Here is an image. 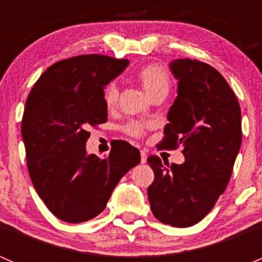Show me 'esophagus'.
<instances>
[{
  "instance_id": "1",
  "label": "esophagus",
  "mask_w": 262,
  "mask_h": 262,
  "mask_svg": "<svg viewBox=\"0 0 262 262\" xmlns=\"http://www.w3.org/2000/svg\"><path fill=\"white\" fill-rule=\"evenodd\" d=\"M141 162L142 163L147 162V152H146V150H141Z\"/></svg>"
}]
</instances>
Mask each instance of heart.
<instances>
[{
    "label": "heart",
    "instance_id": "obj_1",
    "mask_svg": "<svg viewBox=\"0 0 262 262\" xmlns=\"http://www.w3.org/2000/svg\"><path fill=\"white\" fill-rule=\"evenodd\" d=\"M139 81L142 82V86H143L144 91L149 95L150 97L155 96L158 94H165L167 95L168 90H170V76H168L167 71L163 67L158 64H150L148 67L142 68L138 73ZM119 97V89L118 84L115 82H112L109 86L105 89L104 91V100L106 106L114 107L116 105ZM144 128L146 125L141 123H129L125 126V130L128 132L130 136L139 137L143 134Z\"/></svg>",
    "mask_w": 262,
    "mask_h": 262
}]
</instances>
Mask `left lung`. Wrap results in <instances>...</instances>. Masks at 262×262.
<instances>
[{
    "label": "left lung",
    "instance_id": "8db88e82",
    "mask_svg": "<svg viewBox=\"0 0 262 262\" xmlns=\"http://www.w3.org/2000/svg\"><path fill=\"white\" fill-rule=\"evenodd\" d=\"M170 71L178 80V96L168 110L162 144H181L185 161L170 166L150 156L155 180L147 194L158 221L185 228L199 223L228 185L241 148V109L212 66L180 58L170 63Z\"/></svg>",
    "mask_w": 262,
    "mask_h": 262
}]
</instances>
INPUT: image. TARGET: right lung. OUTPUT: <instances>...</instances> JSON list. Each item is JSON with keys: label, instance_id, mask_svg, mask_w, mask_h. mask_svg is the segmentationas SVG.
Listing matches in <instances>:
<instances>
[{"label": "right lung", "instance_id": "add662e5", "mask_svg": "<svg viewBox=\"0 0 262 262\" xmlns=\"http://www.w3.org/2000/svg\"><path fill=\"white\" fill-rule=\"evenodd\" d=\"M128 64L99 54L59 60L29 94L21 124L29 175L60 221L82 223L99 215L120 179L141 162L139 150L124 141L104 158L86 152L90 126L107 120L105 87Z\"/></svg>", "mask_w": 262, "mask_h": 262}]
</instances>
